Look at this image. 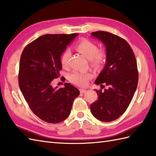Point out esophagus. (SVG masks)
Returning <instances> with one entry per match:
<instances>
[{
    "mask_svg": "<svg viewBox=\"0 0 156 156\" xmlns=\"http://www.w3.org/2000/svg\"><path fill=\"white\" fill-rule=\"evenodd\" d=\"M79 91H80L81 93H85L86 91V89H79Z\"/></svg>",
    "mask_w": 156,
    "mask_h": 156,
    "instance_id": "obj_1",
    "label": "esophagus"
}]
</instances>
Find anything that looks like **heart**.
<instances>
[{
	"instance_id": "1",
	"label": "heart",
	"mask_w": 156,
	"mask_h": 156,
	"mask_svg": "<svg viewBox=\"0 0 156 156\" xmlns=\"http://www.w3.org/2000/svg\"><path fill=\"white\" fill-rule=\"evenodd\" d=\"M75 48L79 53L90 60L91 64L93 67H99L104 63L106 55L104 51L98 50L96 44L87 39H82L75 45ZM71 57V51L66 49L62 54L61 63L62 66L66 67L68 66L69 58ZM91 78V75L83 73L79 71H74L69 76L70 81L75 85L81 87H84L88 83L89 79Z\"/></svg>"
}]
</instances>
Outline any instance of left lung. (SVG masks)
Returning <instances> with one entry per match:
<instances>
[{"label":"left lung","mask_w":156,"mask_h":156,"mask_svg":"<svg viewBox=\"0 0 156 156\" xmlns=\"http://www.w3.org/2000/svg\"><path fill=\"white\" fill-rule=\"evenodd\" d=\"M91 36L105 47L106 63L95 83L108 89L97 90L98 99L91 105L96 119L109 122L118 119L132 100L138 83L137 62L132 49L126 40L106 31H96Z\"/></svg>","instance_id":"8db88e82"}]
</instances>
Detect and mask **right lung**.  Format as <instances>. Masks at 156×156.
I'll use <instances>...</instances> for the list:
<instances>
[{"mask_svg":"<svg viewBox=\"0 0 156 156\" xmlns=\"http://www.w3.org/2000/svg\"><path fill=\"white\" fill-rule=\"evenodd\" d=\"M78 34H44L27 45L20 57V91L32 112L47 123H58L67 119L80 93L67 83L63 88L51 85L53 79L60 77L61 55Z\"/></svg>","mask_w":156,"mask_h":156,"instance_id":"right-lung-1","label":"right lung"}]
</instances>
